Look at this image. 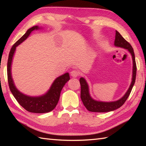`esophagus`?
I'll return each instance as SVG.
<instances>
[{
    "mask_svg": "<svg viewBox=\"0 0 146 146\" xmlns=\"http://www.w3.org/2000/svg\"><path fill=\"white\" fill-rule=\"evenodd\" d=\"M71 76L73 77V78H76V77L79 75V72L77 70H72L71 71Z\"/></svg>",
    "mask_w": 146,
    "mask_h": 146,
    "instance_id": "34e87169",
    "label": "esophagus"
}]
</instances>
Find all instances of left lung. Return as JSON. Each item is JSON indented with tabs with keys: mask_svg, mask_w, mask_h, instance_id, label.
I'll return each instance as SVG.
<instances>
[{
	"mask_svg": "<svg viewBox=\"0 0 146 146\" xmlns=\"http://www.w3.org/2000/svg\"><path fill=\"white\" fill-rule=\"evenodd\" d=\"M114 45L117 47L127 49L130 53L132 55V62H133V69H132V79L131 84L130 85L128 90L127 91L125 94L123 95L119 100L115 102H105L95 100L93 99L89 93V87L87 82L84 78H80V83L81 85V99L84 106L90 111L93 112H107V111H113L120 108L125 103L127 99L131 94L133 86H134L135 82L136 71H137V67H136L135 54L132 46L126 40L121 36L120 34L116 31H115V39Z\"/></svg>",
	"mask_w": 146,
	"mask_h": 146,
	"instance_id": "8db88e82",
	"label": "left lung"
}]
</instances>
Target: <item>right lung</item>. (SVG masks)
I'll return each instance as SVG.
<instances>
[{"instance_id":"obj_1","label":"right lung","mask_w":146,"mask_h":146,"mask_svg":"<svg viewBox=\"0 0 146 146\" xmlns=\"http://www.w3.org/2000/svg\"><path fill=\"white\" fill-rule=\"evenodd\" d=\"M39 29L38 26L32 27L31 28L27 30V32L12 46L9 52L7 61V78L9 88L18 103L24 109L29 112L42 113L52 111L56 106L60 99L61 90L63 88L65 83L70 80L69 73H66L56 78L49 90L44 95L39 96V97H31V96L24 95L19 91L15 87L11 75L12 58H13L16 47L24 41H25L32 31Z\"/></svg>"}]
</instances>
